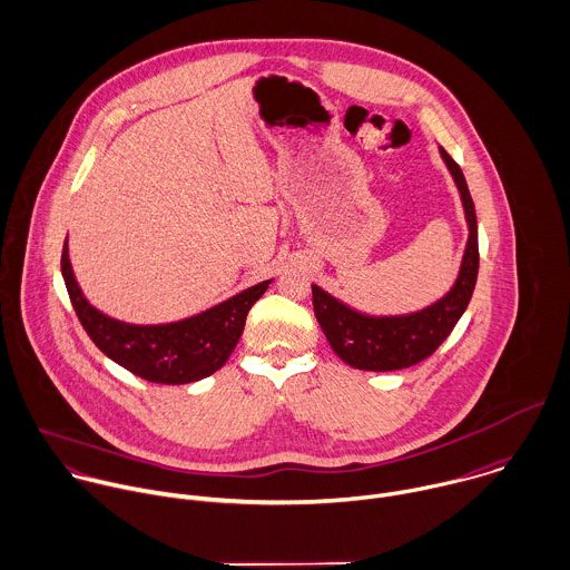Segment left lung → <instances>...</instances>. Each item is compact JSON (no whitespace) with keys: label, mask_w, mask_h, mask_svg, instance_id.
<instances>
[{"label":"left lung","mask_w":570,"mask_h":570,"mask_svg":"<svg viewBox=\"0 0 570 570\" xmlns=\"http://www.w3.org/2000/svg\"><path fill=\"white\" fill-rule=\"evenodd\" d=\"M440 155L460 190L469 240L462 256L460 274L453 287L433 305L404 316H370L341 303L318 285H312L314 314L341 361L365 372H395L429 358L453 332L464 314L478 281V218L460 166L440 148Z\"/></svg>","instance_id":"obj_1"}]
</instances>
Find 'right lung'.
Listing matches in <instances>:
<instances>
[{"label": "right lung", "mask_w": 570, "mask_h": 570, "mask_svg": "<svg viewBox=\"0 0 570 570\" xmlns=\"http://www.w3.org/2000/svg\"><path fill=\"white\" fill-rule=\"evenodd\" d=\"M61 274L79 323L92 343L135 376L159 384H186L220 370L243 334L247 312L272 283L263 281L177 323L130 325L106 316L88 303L72 274L68 240L63 243Z\"/></svg>", "instance_id": "1"}]
</instances>
